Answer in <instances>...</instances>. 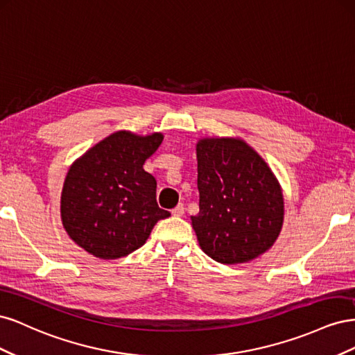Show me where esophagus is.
Segmentation results:
<instances>
[{
  "instance_id": "obj_1",
  "label": "esophagus",
  "mask_w": 355,
  "mask_h": 355,
  "mask_svg": "<svg viewBox=\"0 0 355 355\" xmlns=\"http://www.w3.org/2000/svg\"><path fill=\"white\" fill-rule=\"evenodd\" d=\"M185 213V207H184V204H178V206L171 210V214H173V216H182V214Z\"/></svg>"
}]
</instances>
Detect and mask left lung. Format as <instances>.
I'll return each instance as SVG.
<instances>
[{
    "mask_svg": "<svg viewBox=\"0 0 355 355\" xmlns=\"http://www.w3.org/2000/svg\"><path fill=\"white\" fill-rule=\"evenodd\" d=\"M200 211L191 216L201 250L234 265L270 250L280 235L284 200L268 164L241 139L197 144Z\"/></svg>",
    "mask_w": 355,
    "mask_h": 355,
    "instance_id": "8db88e82",
    "label": "left lung"
}]
</instances>
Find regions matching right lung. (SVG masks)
Wrapping results in <instances>:
<instances>
[{"label": "right lung", "instance_id": "1", "mask_svg": "<svg viewBox=\"0 0 355 355\" xmlns=\"http://www.w3.org/2000/svg\"><path fill=\"white\" fill-rule=\"evenodd\" d=\"M163 135L120 130L73 161L60 197L63 228L72 241L101 259H118L142 247L159 219L157 180L145 161Z\"/></svg>", "mask_w": 355, "mask_h": 355}]
</instances>
